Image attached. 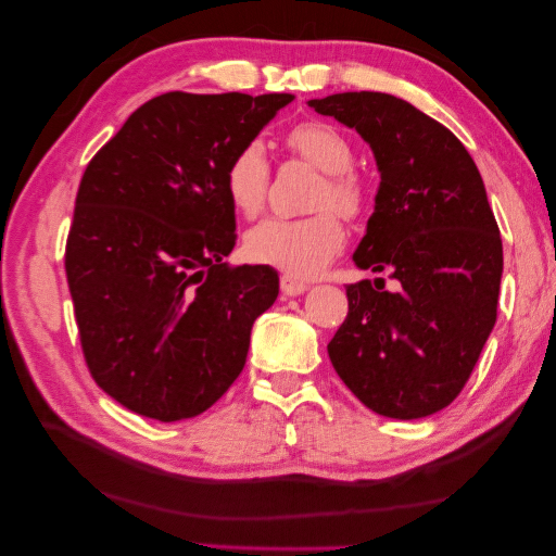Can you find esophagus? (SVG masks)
Segmentation results:
<instances>
[{"mask_svg":"<svg viewBox=\"0 0 556 556\" xmlns=\"http://www.w3.org/2000/svg\"><path fill=\"white\" fill-rule=\"evenodd\" d=\"M306 290H308V285L304 280H299V278L290 276V274H282L280 276V292L285 296H299V294H304Z\"/></svg>","mask_w":556,"mask_h":556,"instance_id":"1","label":"esophagus"}]
</instances>
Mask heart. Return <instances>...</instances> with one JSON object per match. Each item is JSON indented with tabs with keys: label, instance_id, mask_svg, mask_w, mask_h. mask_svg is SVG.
<instances>
[{
	"label": "heart",
	"instance_id": "b5f03b06",
	"mask_svg": "<svg viewBox=\"0 0 556 556\" xmlns=\"http://www.w3.org/2000/svg\"><path fill=\"white\" fill-rule=\"evenodd\" d=\"M285 146L301 162L323 172L311 197L313 215L299 220L271 217L248 233L245 250L250 260L282 268L294 278H313L339 255L345 243V229L337 212L355 220L366 211V188L357 174H352L355 153L343 134L319 121L294 125L285 134ZM271 172L260 143L243 146L227 164L225 192L243 217H257L268 197ZM337 212L333 214L332 211Z\"/></svg>",
	"mask_w": 556,
	"mask_h": 556
}]
</instances>
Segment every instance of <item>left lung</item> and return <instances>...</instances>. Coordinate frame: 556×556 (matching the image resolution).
<instances>
[{
    "label": "left lung",
    "instance_id": "1",
    "mask_svg": "<svg viewBox=\"0 0 556 556\" xmlns=\"http://www.w3.org/2000/svg\"><path fill=\"white\" fill-rule=\"evenodd\" d=\"M308 104L371 143L380 190L355 262L401 285H348L329 359L378 415L443 410L496 323L503 245L478 166L447 127L399 97L341 92Z\"/></svg>",
    "mask_w": 556,
    "mask_h": 556
}]
</instances>
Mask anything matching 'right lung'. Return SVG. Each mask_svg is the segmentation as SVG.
Segmentation results:
<instances>
[{"instance_id": "right-lung-1", "label": "right lung", "mask_w": 556, "mask_h": 556, "mask_svg": "<svg viewBox=\"0 0 556 556\" xmlns=\"http://www.w3.org/2000/svg\"><path fill=\"white\" fill-rule=\"evenodd\" d=\"M292 94L166 92L134 111L80 178L64 248L88 371L160 422L208 410L278 296L264 264L229 266V160Z\"/></svg>"}]
</instances>
